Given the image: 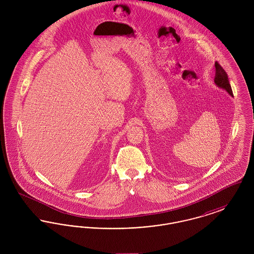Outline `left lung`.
I'll list each match as a JSON object with an SVG mask.
<instances>
[{"label":"left lung","instance_id":"obj_1","mask_svg":"<svg viewBox=\"0 0 254 254\" xmlns=\"http://www.w3.org/2000/svg\"><path fill=\"white\" fill-rule=\"evenodd\" d=\"M214 69H215V76H214L215 85H217L218 87L226 90L230 95L232 96V89L230 86L228 74L217 62H215L214 64Z\"/></svg>","mask_w":254,"mask_h":254}]
</instances>
